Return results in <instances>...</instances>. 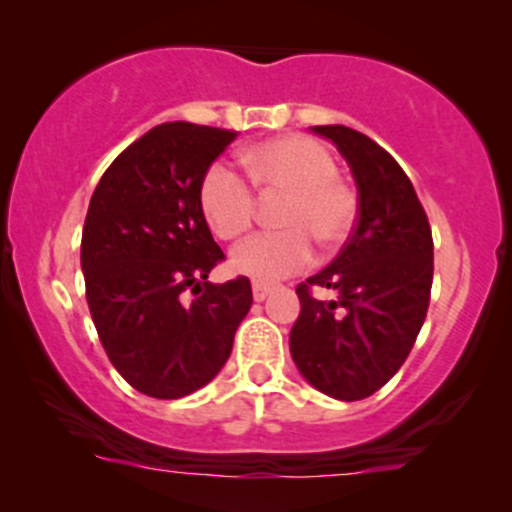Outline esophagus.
Listing matches in <instances>:
<instances>
[{"instance_id": "1", "label": "esophagus", "mask_w": 512, "mask_h": 512, "mask_svg": "<svg viewBox=\"0 0 512 512\" xmlns=\"http://www.w3.org/2000/svg\"><path fill=\"white\" fill-rule=\"evenodd\" d=\"M270 292L272 287L265 285V282H252V297H255V302H265Z\"/></svg>"}]
</instances>
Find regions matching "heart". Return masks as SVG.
Instances as JSON below:
<instances>
[{
	"label": "heart",
	"instance_id": "obj_1",
	"mask_svg": "<svg viewBox=\"0 0 512 512\" xmlns=\"http://www.w3.org/2000/svg\"><path fill=\"white\" fill-rule=\"evenodd\" d=\"M252 183L265 193L287 195L277 223L287 230L260 232L232 250L230 267L257 282H277L304 270L322 247L342 242L356 220V198L337 178L329 148L307 136H282L240 156ZM200 210L220 240H235L255 220V195L235 168L218 160L205 170L198 190Z\"/></svg>",
	"mask_w": 512,
	"mask_h": 512
}]
</instances>
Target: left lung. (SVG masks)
Here are the masks:
<instances>
[{
  "label": "left lung",
  "mask_w": 512,
  "mask_h": 512,
  "mask_svg": "<svg viewBox=\"0 0 512 512\" xmlns=\"http://www.w3.org/2000/svg\"><path fill=\"white\" fill-rule=\"evenodd\" d=\"M347 158L356 180V225L334 262L299 282L302 304L289 352L304 379L339 401L379 391L409 356L428 312L433 237L409 175L364 133L314 126ZM334 288L317 300L313 287Z\"/></svg>",
  "instance_id": "1"
}]
</instances>
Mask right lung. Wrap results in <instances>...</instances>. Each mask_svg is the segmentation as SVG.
<instances>
[{
    "label": "right lung",
    "instance_id": "obj_1",
    "mask_svg": "<svg viewBox=\"0 0 512 512\" xmlns=\"http://www.w3.org/2000/svg\"><path fill=\"white\" fill-rule=\"evenodd\" d=\"M235 136L160 123L108 165L91 195L81 235L91 319L118 374L153 399L213 381L250 312L247 277L208 282L225 255L198 200L205 170Z\"/></svg>",
    "mask_w": 512,
    "mask_h": 512
}]
</instances>
